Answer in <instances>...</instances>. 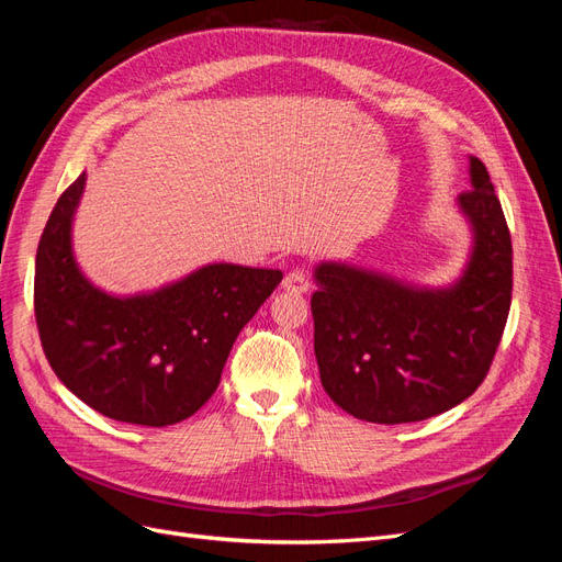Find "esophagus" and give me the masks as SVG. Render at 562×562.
<instances>
[{"instance_id": "esophagus-1", "label": "esophagus", "mask_w": 562, "mask_h": 562, "mask_svg": "<svg viewBox=\"0 0 562 562\" xmlns=\"http://www.w3.org/2000/svg\"><path fill=\"white\" fill-rule=\"evenodd\" d=\"M281 288H283V291H288V293H297V295H302V293H307V291H310V288H312V281L307 279V274H304V271L295 269V271H288V274L283 277Z\"/></svg>"}]
</instances>
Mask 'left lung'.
I'll return each mask as SVG.
<instances>
[{
    "instance_id": "left-lung-1",
    "label": "left lung",
    "mask_w": 562,
    "mask_h": 562,
    "mask_svg": "<svg viewBox=\"0 0 562 562\" xmlns=\"http://www.w3.org/2000/svg\"><path fill=\"white\" fill-rule=\"evenodd\" d=\"M457 206L471 227L469 262L454 283L415 285L347 262L314 269V353L326 394L356 419H429L485 380L512 307L514 250L502 203L481 159Z\"/></svg>"
}]
</instances>
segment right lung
Segmentation results:
<instances>
[{"label":"right lung","mask_w":562,"mask_h":562,"mask_svg":"<svg viewBox=\"0 0 562 562\" xmlns=\"http://www.w3.org/2000/svg\"><path fill=\"white\" fill-rule=\"evenodd\" d=\"M83 184L87 173L60 194L37 248L44 353L58 380L95 413L168 427L215 394L234 339L283 274L213 262L151 293H105L83 277L72 250Z\"/></svg>","instance_id":"obj_1"}]
</instances>
